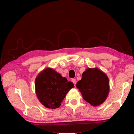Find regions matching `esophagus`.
Returning a JSON list of instances; mask_svg holds the SVG:
<instances>
[{"label":"esophagus","instance_id":"esophagus-1","mask_svg":"<svg viewBox=\"0 0 134 134\" xmlns=\"http://www.w3.org/2000/svg\"><path fill=\"white\" fill-rule=\"evenodd\" d=\"M71 81H72V82L74 83V84H76V80H75V79H71Z\"/></svg>","mask_w":134,"mask_h":134}]
</instances>
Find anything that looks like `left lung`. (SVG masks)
<instances>
[{
    "label": "left lung",
    "instance_id": "left-lung-1",
    "mask_svg": "<svg viewBox=\"0 0 134 134\" xmlns=\"http://www.w3.org/2000/svg\"><path fill=\"white\" fill-rule=\"evenodd\" d=\"M108 76L98 68H88L82 74V78L76 83L83 99L93 106L102 104L109 91Z\"/></svg>",
    "mask_w": 134,
    "mask_h": 134
}]
</instances>
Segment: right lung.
I'll return each mask as SVG.
<instances>
[{
    "label": "right lung",
    "mask_w": 134,
    "mask_h": 134,
    "mask_svg": "<svg viewBox=\"0 0 134 134\" xmlns=\"http://www.w3.org/2000/svg\"><path fill=\"white\" fill-rule=\"evenodd\" d=\"M74 87L71 82L53 69L47 68L35 80V90L40 102L48 108H59L68 92Z\"/></svg>",
    "instance_id": "obj_1"
}]
</instances>
